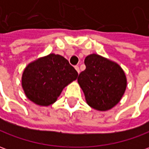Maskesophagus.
<instances>
[{
	"label": "esophagus",
	"mask_w": 149,
	"mask_h": 149,
	"mask_svg": "<svg viewBox=\"0 0 149 149\" xmlns=\"http://www.w3.org/2000/svg\"><path fill=\"white\" fill-rule=\"evenodd\" d=\"M75 69L77 70V72L78 73H80V68H79L78 66H75Z\"/></svg>",
	"instance_id": "obj_1"
}]
</instances>
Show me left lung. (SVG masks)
<instances>
[{
    "instance_id": "left-lung-1",
    "label": "left lung",
    "mask_w": 149,
    "mask_h": 149,
    "mask_svg": "<svg viewBox=\"0 0 149 149\" xmlns=\"http://www.w3.org/2000/svg\"><path fill=\"white\" fill-rule=\"evenodd\" d=\"M86 69L77 81L84 92L86 103L99 111H107L121 100L127 81L119 64L99 54H92L85 58Z\"/></svg>"
}]
</instances>
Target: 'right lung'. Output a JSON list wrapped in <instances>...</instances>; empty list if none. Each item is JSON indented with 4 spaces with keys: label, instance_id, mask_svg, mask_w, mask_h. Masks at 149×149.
I'll list each match as a JSON object with an SVG mask.
<instances>
[{
    "label": "right lung",
    "instance_id": "1",
    "mask_svg": "<svg viewBox=\"0 0 149 149\" xmlns=\"http://www.w3.org/2000/svg\"><path fill=\"white\" fill-rule=\"evenodd\" d=\"M78 73L65 58L49 54L25 68L22 86L28 100L40 106L54 104L63 88L77 78Z\"/></svg>",
    "mask_w": 149,
    "mask_h": 149
}]
</instances>
